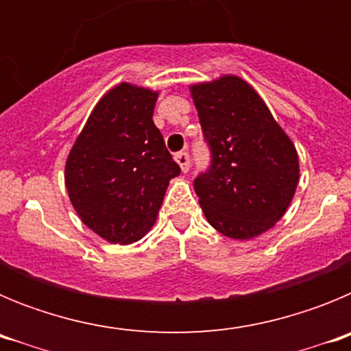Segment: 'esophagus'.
Segmentation results:
<instances>
[{"instance_id": "obj_1", "label": "esophagus", "mask_w": 351, "mask_h": 351, "mask_svg": "<svg viewBox=\"0 0 351 351\" xmlns=\"http://www.w3.org/2000/svg\"><path fill=\"white\" fill-rule=\"evenodd\" d=\"M176 161L179 163L182 172H188V170H190V154L186 153V151H181V153L176 154Z\"/></svg>"}]
</instances>
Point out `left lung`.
Here are the masks:
<instances>
[{
  "label": "left lung",
  "instance_id": "8db88e82",
  "mask_svg": "<svg viewBox=\"0 0 351 351\" xmlns=\"http://www.w3.org/2000/svg\"><path fill=\"white\" fill-rule=\"evenodd\" d=\"M210 167L195 179L207 221L230 239L258 237L283 218L299 182L295 145L246 80L190 86Z\"/></svg>",
  "mask_w": 351,
  "mask_h": 351
}]
</instances>
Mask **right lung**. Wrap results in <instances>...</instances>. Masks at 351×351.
<instances>
[{"label": "right lung", "mask_w": 351, "mask_h": 351, "mask_svg": "<svg viewBox=\"0 0 351 351\" xmlns=\"http://www.w3.org/2000/svg\"><path fill=\"white\" fill-rule=\"evenodd\" d=\"M156 100V91L117 84L93 108L68 154L64 184L71 206L108 243L144 237L169 181L181 173L154 126Z\"/></svg>", "instance_id": "add662e5"}]
</instances>
